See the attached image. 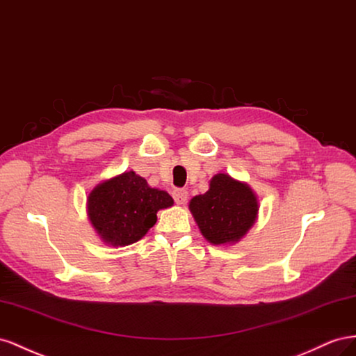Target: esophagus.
Segmentation results:
<instances>
[{"label": "esophagus", "instance_id": "esophagus-1", "mask_svg": "<svg viewBox=\"0 0 356 356\" xmlns=\"http://www.w3.org/2000/svg\"><path fill=\"white\" fill-rule=\"evenodd\" d=\"M172 198H175L177 204H185L188 200V191L186 189H175L172 191Z\"/></svg>", "mask_w": 356, "mask_h": 356}]
</instances>
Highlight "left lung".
<instances>
[{
	"instance_id": "8db88e82",
	"label": "left lung",
	"mask_w": 356,
	"mask_h": 356,
	"mask_svg": "<svg viewBox=\"0 0 356 356\" xmlns=\"http://www.w3.org/2000/svg\"><path fill=\"white\" fill-rule=\"evenodd\" d=\"M258 209L253 191L225 172L213 176L206 194L189 202L201 234L211 245L237 243L255 223Z\"/></svg>"
}]
</instances>
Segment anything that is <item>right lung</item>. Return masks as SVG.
<instances>
[{"mask_svg":"<svg viewBox=\"0 0 356 356\" xmlns=\"http://www.w3.org/2000/svg\"><path fill=\"white\" fill-rule=\"evenodd\" d=\"M165 191L150 188L134 171L101 181L88 197V216L97 234L111 246H128L146 236L156 213L172 206Z\"/></svg>","mask_w":356,"mask_h":356,"instance_id":"add662e5","label":"right lung"}]
</instances>
